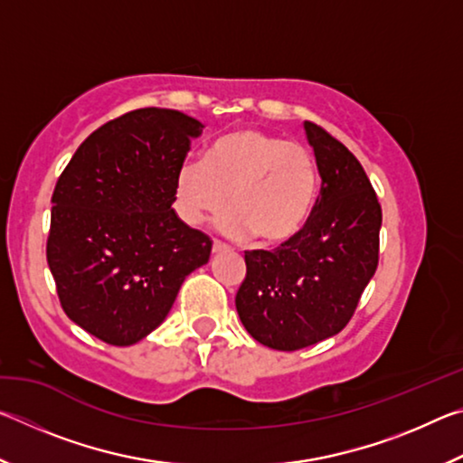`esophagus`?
<instances>
[{
	"instance_id": "1",
	"label": "esophagus",
	"mask_w": 463,
	"mask_h": 463,
	"mask_svg": "<svg viewBox=\"0 0 463 463\" xmlns=\"http://www.w3.org/2000/svg\"><path fill=\"white\" fill-rule=\"evenodd\" d=\"M226 250H231L229 245H224L221 241H213V253H226Z\"/></svg>"
}]
</instances>
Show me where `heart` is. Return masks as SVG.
I'll use <instances>...</instances> for the list:
<instances>
[{
  "mask_svg": "<svg viewBox=\"0 0 463 463\" xmlns=\"http://www.w3.org/2000/svg\"><path fill=\"white\" fill-rule=\"evenodd\" d=\"M318 167L310 148L257 127L214 138L203 161H185L175 174L179 218L198 226L224 208L218 229L231 239L253 234L263 245L294 239L315 210Z\"/></svg>",
  "mask_w": 463,
  "mask_h": 463,
  "instance_id": "obj_1",
  "label": "heart"
}]
</instances>
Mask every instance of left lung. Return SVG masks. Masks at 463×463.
Listing matches in <instances>:
<instances>
[{
	"instance_id": "left-lung-1",
	"label": "left lung",
	"mask_w": 463,
	"mask_h": 463,
	"mask_svg": "<svg viewBox=\"0 0 463 463\" xmlns=\"http://www.w3.org/2000/svg\"><path fill=\"white\" fill-rule=\"evenodd\" d=\"M323 185L304 229L273 250H245L234 298L247 333L296 351L341 333L378 268L382 208L354 153L304 122Z\"/></svg>"
}]
</instances>
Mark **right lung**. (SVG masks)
I'll list each match as a JSON object with an SVG mask.
<instances>
[{
	"instance_id": "1",
	"label": "right lung",
	"mask_w": 463,
	"mask_h": 463,
	"mask_svg": "<svg viewBox=\"0 0 463 463\" xmlns=\"http://www.w3.org/2000/svg\"><path fill=\"white\" fill-rule=\"evenodd\" d=\"M203 124L140 108L83 140L52 192L46 261L65 315L104 343L159 326L213 241L175 214L174 184Z\"/></svg>"
}]
</instances>
